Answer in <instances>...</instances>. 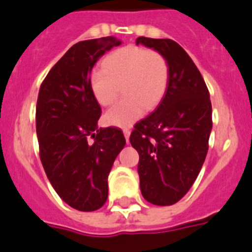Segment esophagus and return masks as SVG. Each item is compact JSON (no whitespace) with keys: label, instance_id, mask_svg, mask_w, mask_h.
<instances>
[{"label":"esophagus","instance_id":"1","mask_svg":"<svg viewBox=\"0 0 252 252\" xmlns=\"http://www.w3.org/2000/svg\"><path fill=\"white\" fill-rule=\"evenodd\" d=\"M123 133H124V137H126V142H129V135H130V130H129L128 128H124Z\"/></svg>","mask_w":252,"mask_h":252}]
</instances>
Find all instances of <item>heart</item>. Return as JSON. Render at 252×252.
Listing matches in <instances>:
<instances>
[{
    "label": "heart",
    "mask_w": 252,
    "mask_h": 252,
    "mask_svg": "<svg viewBox=\"0 0 252 252\" xmlns=\"http://www.w3.org/2000/svg\"><path fill=\"white\" fill-rule=\"evenodd\" d=\"M168 63L156 50L129 45L105 58L102 68L90 76V86L96 101L102 106L113 104L122 85L123 99L105 113V122L126 126L152 110L162 100L168 85Z\"/></svg>",
    "instance_id": "obj_1"
}]
</instances>
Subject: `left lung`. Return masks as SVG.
Instances as JSON below:
<instances>
[{"mask_svg":"<svg viewBox=\"0 0 252 252\" xmlns=\"http://www.w3.org/2000/svg\"><path fill=\"white\" fill-rule=\"evenodd\" d=\"M137 44L166 58L168 85L155 111L135 123L130 144L139 155L143 198L155 205H172L198 178L209 147L212 102L203 76L189 54L171 39L139 36Z\"/></svg>","mask_w":252,"mask_h":252,"instance_id":"1","label":"left lung"}]
</instances>
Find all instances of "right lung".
<instances>
[{
    "label": "right lung",
    "mask_w": 252,
    "mask_h": 252,
    "mask_svg": "<svg viewBox=\"0 0 252 252\" xmlns=\"http://www.w3.org/2000/svg\"><path fill=\"white\" fill-rule=\"evenodd\" d=\"M119 44L113 36L78 41L39 90L35 120L40 161L57 194L81 212L105 204L109 172L126 146L122 129L97 128L101 108L90 86L95 63Z\"/></svg>",
    "instance_id": "add662e5"
}]
</instances>
